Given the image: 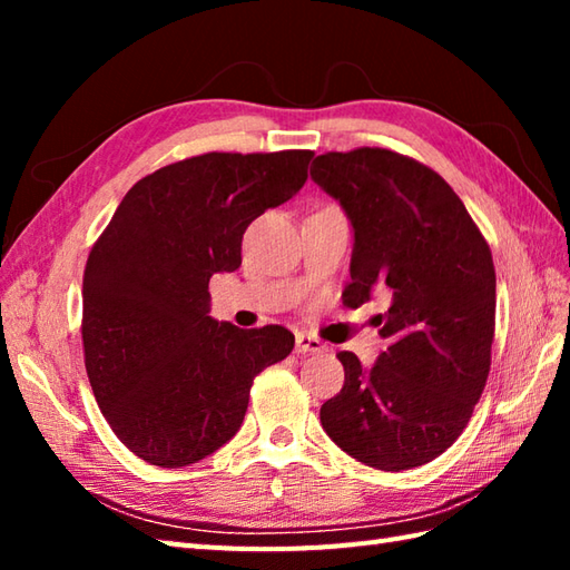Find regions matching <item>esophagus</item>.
<instances>
[{"label":"esophagus","instance_id":"esophagus-1","mask_svg":"<svg viewBox=\"0 0 570 570\" xmlns=\"http://www.w3.org/2000/svg\"><path fill=\"white\" fill-rule=\"evenodd\" d=\"M325 345L318 341L316 335L311 333H296V353L298 355H311V353H323Z\"/></svg>","mask_w":570,"mask_h":570}]
</instances>
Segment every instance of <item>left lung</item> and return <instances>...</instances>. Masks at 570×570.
I'll use <instances>...</instances> for the list:
<instances>
[{
	"label": "left lung",
	"instance_id": "8db88e82",
	"mask_svg": "<svg viewBox=\"0 0 570 570\" xmlns=\"http://www.w3.org/2000/svg\"><path fill=\"white\" fill-rule=\"evenodd\" d=\"M311 178L355 229L345 304L372 292L390 308L372 370L343 350L345 384L321 406L325 433L377 470L431 463L451 448L485 390L494 341L490 245L433 168L380 147L316 156Z\"/></svg>",
	"mask_w": 570,
	"mask_h": 570
}]
</instances>
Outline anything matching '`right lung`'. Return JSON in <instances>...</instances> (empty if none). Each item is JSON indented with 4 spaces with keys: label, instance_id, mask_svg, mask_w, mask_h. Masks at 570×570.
<instances>
[{
    "label": "right lung",
    "instance_id": "obj_1",
    "mask_svg": "<svg viewBox=\"0 0 570 570\" xmlns=\"http://www.w3.org/2000/svg\"><path fill=\"white\" fill-rule=\"evenodd\" d=\"M313 151H210L144 176L82 274L85 370L131 453L184 468L237 433L257 374L294 350L282 325L217 323L210 276L242 264L252 220L304 188Z\"/></svg>",
    "mask_w": 570,
    "mask_h": 570
}]
</instances>
